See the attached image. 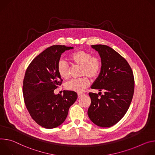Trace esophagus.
Masks as SVG:
<instances>
[{
    "label": "esophagus",
    "instance_id": "obj_1",
    "mask_svg": "<svg viewBox=\"0 0 155 155\" xmlns=\"http://www.w3.org/2000/svg\"><path fill=\"white\" fill-rule=\"evenodd\" d=\"M84 94H83V93H78V97H80L81 96H82V95H84Z\"/></svg>",
    "mask_w": 155,
    "mask_h": 155
}]
</instances>
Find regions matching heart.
<instances>
[{"instance_id": "1", "label": "heart", "mask_w": 155, "mask_h": 155, "mask_svg": "<svg viewBox=\"0 0 155 155\" xmlns=\"http://www.w3.org/2000/svg\"><path fill=\"white\" fill-rule=\"evenodd\" d=\"M69 59L74 64L82 67L81 73L82 76H86L92 79H95L100 74L102 67L101 60L97 57H92V54L89 51L83 50H76L70 54ZM57 71L61 78L69 79L70 65L64 60H59L57 64ZM86 76L69 81L66 85V89L77 92L84 91L90 85V80Z\"/></svg>"}]
</instances>
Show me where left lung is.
Segmentation results:
<instances>
[{"label":"left lung","mask_w":155,"mask_h":155,"mask_svg":"<svg viewBox=\"0 0 155 155\" xmlns=\"http://www.w3.org/2000/svg\"><path fill=\"white\" fill-rule=\"evenodd\" d=\"M102 63L100 75L91 86L104 91V95L89 92L91 104L87 114L97 126L110 127L121 120L128 110L134 92V78L126 60L105 45H92Z\"/></svg>","instance_id":"1"}]
</instances>
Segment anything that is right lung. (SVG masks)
<instances>
[{
  "label": "right lung",
  "mask_w": 155,
  "mask_h": 155,
  "mask_svg": "<svg viewBox=\"0 0 155 155\" xmlns=\"http://www.w3.org/2000/svg\"><path fill=\"white\" fill-rule=\"evenodd\" d=\"M72 48L60 45L49 47L26 69L23 85L25 105L31 117L44 128L61 125L78 98L77 93L71 91H64L63 95L54 94L63 81L57 71L58 62L62 53Z\"/></svg>",
  "instance_id": "1"
}]
</instances>
